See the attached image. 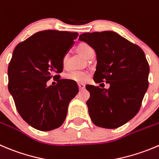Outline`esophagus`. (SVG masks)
Returning a JSON list of instances; mask_svg holds the SVG:
<instances>
[{
	"label": "esophagus",
	"instance_id": "esophagus-1",
	"mask_svg": "<svg viewBox=\"0 0 159 159\" xmlns=\"http://www.w3.org/2000/svg\"><path fill=\"white\" fill-rule=\"evenodd\" d=\"M78 88H79L80 90H83V89H85V85L84 84H78Z\"/></svg>",
	"mask_w": 159,
	"mask_h": 159
}]
</instances>
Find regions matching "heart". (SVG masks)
<instances>
[{
  "label": "heart",
  "instance_id": "heart-1",
  "mask_svg": "<svg viewBox=\"0 0 159 159\" xmlns=\"http://www.w3.org/2000/svg\"><path fill=\"white\" fill-rule=\"evenodd\" d=\"M78 50L88 59H90L92 54H94V50L89 44L86 43H81L78 44ZM67 61H68V54L65 53L62 57V66L64 69L67 67ZM90 77L89 72L83 71V70H73V71L67 73L65 75V78L69 81H74L77 83H84L87 81Z\"/></svg>",
  "mask_w": 159,
  "mask_h": 159
}]
</instances>
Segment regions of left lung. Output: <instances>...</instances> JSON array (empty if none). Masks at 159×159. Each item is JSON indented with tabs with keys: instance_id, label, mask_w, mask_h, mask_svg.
Returning <instances> with one entry per match:
<instances>
[{
	"instance_id": "1",
	"label": "left lung",
	"mask_w": 159,
	"mask_h": 159,
	"mask_svg": "<svg viewBox=\"0 0 159 159\" xmlns=\"http://www.w3.org/2000/svg\"><path fill=\"white\" fill-rule=\"evenodd\" d=\"M79 39L96 53L94 81L110 85L109 89L86 86L90 93L86 104L91 120L103 128L121 127L140 110L148 88L149 65L145 54L138 45L111 31L83 33Z\"/></svg>"
}]
</instances>
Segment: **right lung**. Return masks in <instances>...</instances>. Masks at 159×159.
<instances>
[{
    "mask_svg": "<svg viewBox=\"0 0 159 159\" xmlns=\"http://www.w3.org/2000/svg\"><path fill=\"white\" fill-rule=\"evenodd\" d=\"M78 32L45 30L15 47L7 70L8 90L21 118L42 131L58 128L67 116L69 102L78 92L76 82L60 79L62 57ZM53 77L55 86L47 87Z\"/></svg>",
    "mask_w": 159,
    "mask_h": 159,
    "instance_id": "right-lung-1",
    "label": "right lung"
}]
</instances>
